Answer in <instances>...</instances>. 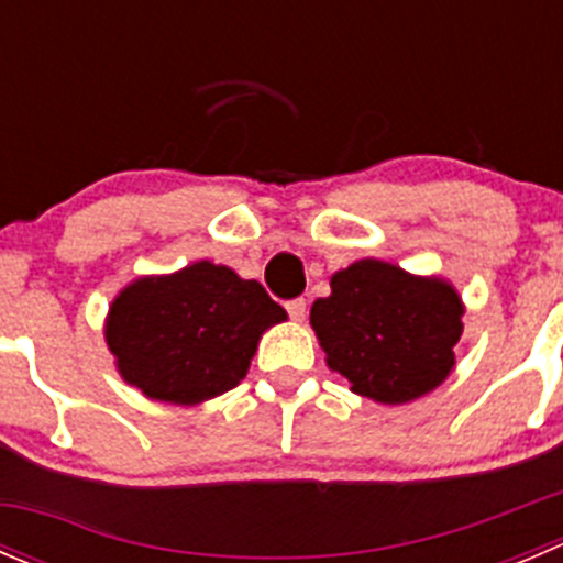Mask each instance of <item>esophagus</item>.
I'll return each mask as SVG.
<instances>
[{
    "instance_id": "1",
    "label": "esophagus",
    "mask_w": 563,
    "mask_h": 563,
    "mask_svg": "<svg viewBox=\"0 0 563 563\" xmlns=\"http://www.w3.org/2000/svg\"><path fill=\"white\" fill-rule=\"evenodd\" d=\"M286 310L294 321H305V316H308V302H305V299H291V302H286Z\"/></svg>"
}]
</instances>
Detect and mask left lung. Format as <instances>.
Returning <instances> with one entry per match:
<instances>
[{"label": "left lung", "instance_id": "8db88e82", "mask_svg": "<svg viewBox=\"0 0 563 563\" xmlns=\"http://www.w3.org/2000/svg\"><path fill=\"white\" fill-rule=\"evenodd\" d=\"M310 308L327 367L354 395L402 406L450 378L465 305L439 275H411L382 258H360L329 280Z\"/></svg>", "mask_w": 563, "mask_h": 563}]
</instances>
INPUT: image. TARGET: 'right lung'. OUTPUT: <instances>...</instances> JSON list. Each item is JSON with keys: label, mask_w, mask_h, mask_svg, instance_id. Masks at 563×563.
I'll use <instances>...</instances> for the list:
<instances>
[{"label": "right lung", "mask_w": 563, "mask_h": 563, "mask_svg": "<svg viewBox=\"0 0 563 563\" xmlns=\"http://www.w3.org/2000/svg\"><path fill=\"white\" fill-rule=\"evenodd\" d=\"M286 318L261 283L203 258L130 280L108 305L103 334L124 384L150 400L198 406L234 389L261 334Z\"/></svg>", "instance_id": "obj_1"}]
</instances>
